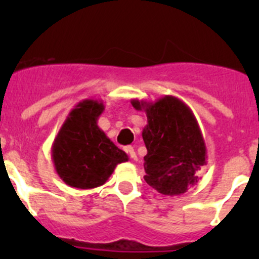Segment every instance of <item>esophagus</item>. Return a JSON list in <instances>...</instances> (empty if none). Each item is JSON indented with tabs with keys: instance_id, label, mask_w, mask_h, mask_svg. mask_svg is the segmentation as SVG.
Returning a JSON list of instances; mask_svg holds the SVG:
<instances>
[{
	"instance_id": "esophagus-1",
	"label": "esophagus",
	"mask_w": 259,
	"mask_h": 259,
	"mask_svg": "<svg viewBox=\"0 0 259 259\" xmlns=\"http://www.w3.org/2000/svg\"><path fill=\"white\" fill-rule=\"evenodd\" d=\"M125 150H126V153L129 154L130 159H133V160H138L137 153H135V150H134V148H133V146H127V148L125 149Z\"/></svg>"
}]
</instances>
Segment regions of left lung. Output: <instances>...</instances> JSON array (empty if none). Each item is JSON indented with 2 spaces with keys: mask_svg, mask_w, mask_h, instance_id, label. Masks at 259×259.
<instances>
[{
  "mask_svg": "<svg viewBox=\"0 0 259 259\" xmlns=\"http://www.w3.org/2000/svg\"><path fill=\"white\" fill-rule=\"evenodd\" d=\"M137 110H144L143 129L146 146L145 182L164 195L184 194L199 179L207 164V148L199 124L189 106L176 96L165 95L154 103L133 99Z\"/></svg>",
  "mask_w": 259,
  "mask_h": 259,
  "instance_id": "8db88e82",
  "label": "left lung"
}]
</instances>
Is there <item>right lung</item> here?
<instances>
[{"mask_svg":"<svg viewBox=\"0 0 259 259\" xmlns=\"http://www.w3.org/2000/svg\"><path fill=\"white\" fill-rule=\"evenodd\" d=\"M103 100L86 99L67 115L51 148L54 166L69 187L93 189L105 184L117 164L129 160L126 153L98 126Z\"/></svg>","mask_w":259,"mask_h":259,"instance_id":"1","label":"right lung"}]
</instances>
